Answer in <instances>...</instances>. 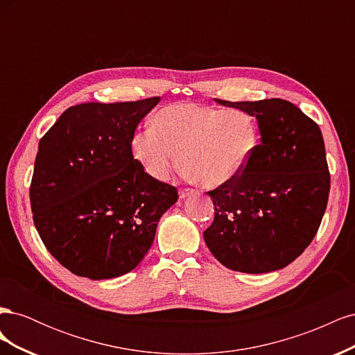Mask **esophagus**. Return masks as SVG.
Here are the masks:
<instances>
[{"instance_id":"1","label":"esophagus","mask_w":355,"mask_h":355,"mask_svg":"<svg viewBox=\"0 0 355 355\" xmlns=\"http://www.w3.org/2000/svg\"><path fill=\"white\" fill-rule=\"evenodd\" d=\"M197 191H194V189H180L179 191V198L180 200H184V198H187V197H189V196H194Z\"/></svg>"}]
</instances>
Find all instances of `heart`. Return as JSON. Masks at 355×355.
<instances>
[{
    "label": "heart",
    "mask_w": 355,
    "mask_h": 355,
    "mask_svg": "<svg viewBox=\"0 0 355 355\" xmlns=\"http://www.w3.org/2000/svg\"><path fill=\"white\" fill-rule=\"evenodd\" d=\"M259 145L254 118L241 110L175 103L159 110L151 128L136 132L132 155L148 176L166 180L179 164L189 180L220 188L239 179Z\"/></svg>",
    "instance_id": "1"
}]
</instances>
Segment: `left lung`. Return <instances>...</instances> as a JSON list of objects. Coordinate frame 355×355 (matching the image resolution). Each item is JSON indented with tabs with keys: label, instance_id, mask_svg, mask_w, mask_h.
<instances>
[{
	"label": "left lung",
	"instance_id": "1",
	"mask_svg": "<svg viewBox=\"0 0 355 355\" xmlns=\"http://www.w3.org/2000/svg\"><path fill=\"white\" fill-rule=\"evenodd\" d=\"M214 102L254 116L261 144L239 179L207 192L214 219L204 241L232 271L282 270L313 241L326 211L330 175L323 135L283 99Z\"/></svg>",
	"mask_w": 355,
	"mask_h": 355
}]
</instances>
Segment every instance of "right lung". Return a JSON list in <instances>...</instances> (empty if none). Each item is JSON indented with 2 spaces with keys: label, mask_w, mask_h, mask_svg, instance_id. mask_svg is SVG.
Segmentation results:
<instances>
[{
  "label": "right lung",
  "mask_w": 355,
  "mask_h": 355,
  "mask_svg": "<svg viewBox=\"0 0 355 355\" xmlns=\"http://www.w3.org/2000/svg\"><path fill=\"white\" fill-rule=\"evenodd\" d=\"M158 102L75 105L41 137L29 189L34 223L75 275L108 280L135 270L178 201L176 188L148 176L130 149Z\"/></svg>",
  "instance_id": "add662e5"
}]
</instances>
